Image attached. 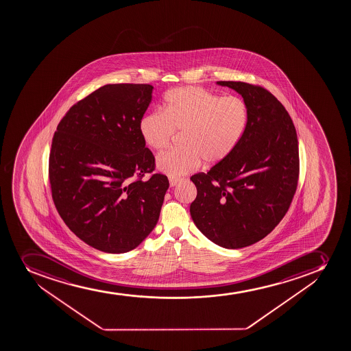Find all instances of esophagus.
I'll return each instance as SVG.
<instances>
[{"label":"esophagus","mask_w":351,"mask_h":351,"mask_svg":"<svg viewBox=\"0 0 351 351\" xmlns=\"http://www.w3.org/2000/svg\"><path fill=\"white\" fill-rule=\"evenodd\" d=\"M180 182H181V180H180V178H169L170 186H175V185H178V183H180Z\"/></svg>","instance_id":"esophagus-1"}]
</instances>
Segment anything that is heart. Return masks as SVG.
<instances>
[{
	"instance_id": "obj_1",
	"label": "heart",
	"mask_w": 351,
	"mask_h": 351,
	"mask_svg": "<svg viewBox=\"0 0 351 351\" xmlns=\"http://www.w3.org/2000/svg\"><path fill=\"white\" fill-rule=\"evenodd\" d=\"M163 113L146 114L139 132L152 149H166L176 132H182L183 149H169L156 159V166L171 178L223 162L236 149L248 119V108L237 96L221 97L200 87H183L165 97Z\"/></svg>"
}]
</instances>
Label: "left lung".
<instances>
[{"mask_svg": "<svg viewBox=\"0 0 351 351\" xmlns=\"http://www.w3.org/2000/svg\"><path fill=\"white\" fill-rule=\"evenodd\" d=\"M243 96L248 119L236 149L208 173H195L190 206L213 243L237 250L263 239L286 215L299 183V142L284 105L265 88L219 81Z\"/></svg>", "mask_w": 351, "mask_h": 351, "instance_id": "8db88e82", "label": "left lung"}]
</instances>
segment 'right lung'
Segmentation results:
<instances>
[{
  "instance_id": "1",
  "label": "right lung",
  "mask_w": 351,
  "mask_h": 351,
  "mask_svg": "<svg viewBox=\"0 0 351 351\" xmlns=\"http://www.w3.org/2000/svg\"><path fill=\"white\" fill-rule=\"evenodd\" d=\"M151 84H106L57 125L49 156L56 209L82 241L127 253L154 229L169 182L139 132ZM149 173L147 180H143Z\"/></svg>"
}]
</instances>
